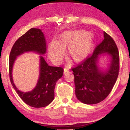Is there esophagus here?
I'll use <instances>...</instances> for the list:
<instances>
[{
	"mask_svg": "<svg viewBox=\"0 0 130 130\" xmlns=\"http://www.w3.org/2000/svg\"><path fill=\"white\" fill-rule=\"evenodd\" d=\"M69 70L67 68H64V73H67V72H69Z\"/></svg>",
	"mask_w": 130,
	"mask_h": 130,
	"instance_id": "esophagus-1",
	"label": "esophagus"
}]
</instances>
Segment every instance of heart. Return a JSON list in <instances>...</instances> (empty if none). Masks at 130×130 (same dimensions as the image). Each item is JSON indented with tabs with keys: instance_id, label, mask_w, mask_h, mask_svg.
<instances>
[{
	"instance_id": "1",
	"label": "heart",
	"mask_w": 130,
	"mask_h": 130,
	"mask_svg": "<svg viewBox=\"0 0 130 130\" xmlns=\"http://www.w3.org/2000/svg\"><path fill=\"white\" fill-rule=\"evenodd\" d=\"M92 46V36L82 30L67 31L60 36L59 40L49 45L50 57L55 62H59L68 49V54L75 62H80L89 54Z\"/></svg>"
}]
</instances>
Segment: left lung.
<instances>
[{"label":"left lung","mask_w":130,"mask_h":130,"mask_svg":"<svg viewBox=\"0 0 130 130\" xmlns=\"http://www.w3.org/2000/svg\"><path fill=\"white\" fill-rule=\"evenodd\" d=\"M104 40L95 47L92 56L71 69L74 75L75 94L82 103L94 104L103 101L111 93L120 70V55L113 39L103 32ZM107 52L112 57L107 72L102 73L96 65L98 55Z\"/></svg>","instance_id":"obj_1"}]
</instances>
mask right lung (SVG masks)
Listing matches in <instances>:
<instances>
[{
  "mask_svg": "<svg viewBox=\"0 0 130 130\" xmlns=\"http://www.w3.org/2000/svg\"><path fill=\"white\" fill-rule=\"evenodd\" d=\"M46 40L41 30L32 28L15 41L9 55V73L11 84L22 100L35 108L46 107L54 100L55 85L63 75V68L49 66L41 56L40 78L36 87L31 92L24 93L19 90L13 83V65L19 55L27 51H36L42 55L46 53Z\"/></svg>",
  "mask_w": 130,
  "mask_h": 130,
  "instance_id": "1",
  "label": "right lung"
}]
</instances>
